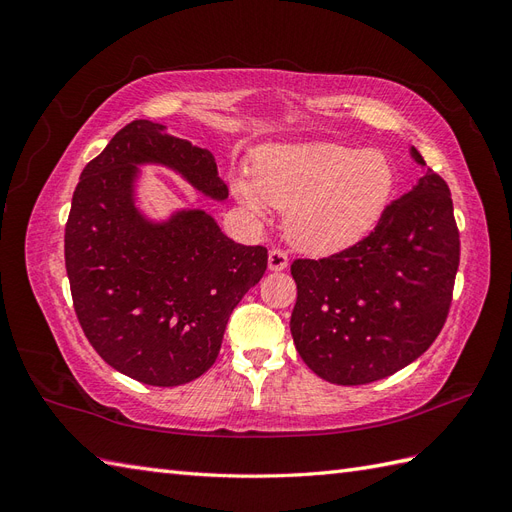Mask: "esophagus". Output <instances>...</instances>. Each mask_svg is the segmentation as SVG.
Segmentation results:
<instances>
[{"label": "esophagus", "mask_w": 512, "mask_h": 512, "mask_svg": "<svg viewBox=\"0 0 512 512\" xmlns=\"http://www.w3.org/2000/svg\"><path fill=\"white\" fill-rule=\"evenodd\" d=\"M288 267V254L284 250H271L269 252V269L271 271H284Z\"/></svg>", "instance_id": "34e87169"}]
</instances>
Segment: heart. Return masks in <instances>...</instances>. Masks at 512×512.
I'll use <instances>...</instances> for the list:
<instances>
[{"label":"heart","mask_w":512,"mask_h":512,"mask_svg":"<svg viewBox=\"0 0 512 512\" xmlns=\"http://www.w3.org/2000/svg\"><path fill=\"white\" fill-rule=\"evenodd\" d=\"M393 188L386 156L339 143L267 149L254 179H235L243 209L256 218L265 215V200L286 209L288 239L309 254H335L359 243L382 218Z\"/></svg>","instance_id":"obj_1"}]
</instances>
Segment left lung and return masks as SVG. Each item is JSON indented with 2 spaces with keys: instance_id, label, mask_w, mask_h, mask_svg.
I'll return each mask as SVG.
<instances>
[{
  "instance_id": "8db88e82",
  "label": "left lung",
  "mask_w": 512,
  "mask_h": 512,
  "mask_svg": "<svg viewBox=\"0 0 512 512\" xmlns=\"http://www.w3.org/2000/svg\"><path fill=\"white\" fill-rule=\"evenodd\" d=\"M412 158L425 166L421 153ZM459 267L446 181L431 168L378 226L329 258L292 262L290 333L305 365L333 384L376 382L416 361L442 331Z\"/></svg>"
}]
</instances>
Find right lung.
I'll return each instance as SVG.
<instances>
[{
	"mask_svg": "<svg viewBox=\"0 0 512 512\" xmlns=\"http://www.w3.org/2000/svg\"><path fill=\"white\" fill-rule=\"evenodd\" d=\"M138 164H162L205 196L228 198L211 151L136 119L83 168L66 271L76 318L102 359L143 384L179 386L218 359L232 309L267 271V247L228 239L203 209L147 220L134 203Z\"/></svg>",
	"mask_w": 512,
	"mask_h": 512,
	"instance_id": "1",
	"label": "right lung"
}]
</instances>
